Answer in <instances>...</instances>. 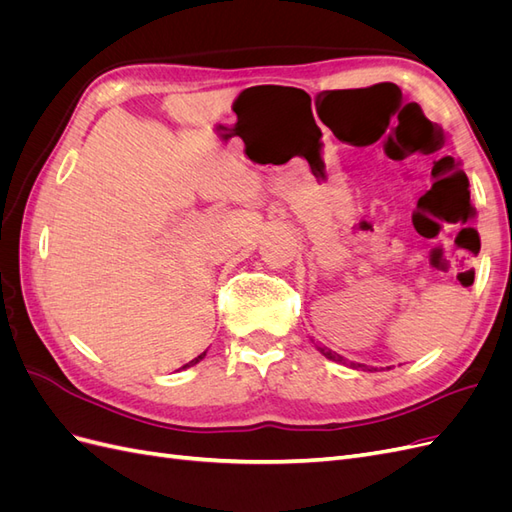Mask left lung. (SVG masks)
Instances as JSON below:
<instances>
[{"mask_svg": "<svg viewBox=\"0 0 512 512\" xmlns=\"http://www.w3.org/2000/svg\"><path fill=\"white\" fill-rule=\"evenodd\" d=\"M318 350L327 356V359H331V361H335V363H342V365H350L352 369H367V365H361V363H348L344 356H339L337 352H333V350H329V348H320L318 346Z\"/></svg>", "mask_w": 512, "mask_h": 512, "instance_id": "8db88e82", "label": "left lung"}]
</instances>
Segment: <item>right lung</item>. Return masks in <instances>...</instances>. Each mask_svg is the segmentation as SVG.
<instances>
[{
    "instance_id": "add662e5",
    "label": "right lung",
    "mask_w": 512,
    "mask_h": 512,
    "mask_svg": "<svg viewBox=\"0 0 512 512\" xmlns=\"http://www.w3.org/2000/svg\"><path fill=\"white\" fill-rule=\"evenodd\" d=\"M205 354H207V352H203V354H198V356H196V359H192L190 363H185V365H183L181 369H185V367H192V365H196V363H198L200 359H205Z\"/></svg>"
}]
</instances>
